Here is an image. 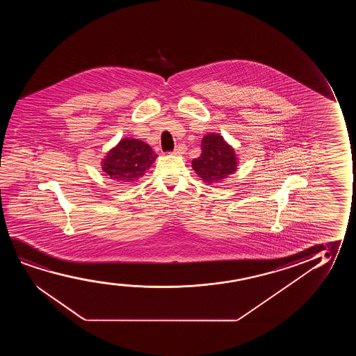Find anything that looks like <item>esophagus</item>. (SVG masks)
I'll return each mask as SVG.
<instances>
[{
    "label": "esophagus",
    "mask_w": 356,
    "mask_h": 356,
    "mask_svg": "<svg viewBox=\"0 0 356 356\" xmlns=\"http://www.w3.org/2000/svg\"><path fill=\"white\" fill-rule=\"evenodd\" d=\"M185 145H184V143H179V145L175 147V149H174V154H176V156H182V154H185Z\"/></svg>",
    "instance_id": "obj_1"
}]
</instances>
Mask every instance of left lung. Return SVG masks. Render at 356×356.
Here are the masks:
<instances>
[{"instance_id": "left-lung-1", "label": "left lung", "mask_w": 356, "mask_h": 356, "mask_svg": "<svg viewBox=\"0 0 356 356\" xmlns=\"http://www.w3.org/2000/svg\"><path fill=\"white\" fill-rule=\"evenodd\" d=\"M192 168L207 184H220L237 169L234 148L216 134L205 135L202 140V153L192 161Z\"/></svg>"}]
</instances>
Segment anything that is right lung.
Wrapping results in <instances>:
<instances>
[{"label":"right lung","mask_w":356,"mask_h":356,"mask_svg":"<svg viewBox=\"0 0 356 356\" xmlns=\"http://www.w3.org/2000/svg\"><path fill=\"white\" fill-rule=\"evenodd\" d=\"M156 158V153L145 142L124 138L103 159L102 169L109 179L132 185L145 175Z\"/></svg>","instance_id":"1"}]
</instances>
